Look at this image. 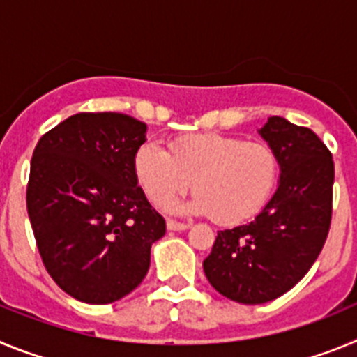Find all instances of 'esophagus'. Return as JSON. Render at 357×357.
Instances as JSON below:
<instances>
[{
	"instance_id": "esophagus-1",
	"label": "esophagus",
	"mask_w": 357,
	"mask_h": 357,
	"mask_svg": "<svg viewBox=\"0 0 357 357\" xmlns=\"http://www.w3.org/2000/svg\"><path fill=\"white\" fill-rule=\"evenodd\" d=\"M166 227H168V230H185L189 229V223L176 222V220H168V222H166Z\"/></svg>"
}]
</instances>
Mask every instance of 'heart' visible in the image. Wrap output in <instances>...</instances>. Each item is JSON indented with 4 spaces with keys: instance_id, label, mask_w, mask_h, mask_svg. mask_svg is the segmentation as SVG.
I'll use <instances>...</instances> for the list:
<instances>
[{
    "instance_id": "b5f03b06",
    "label": "heart",
    "mask_w": 357,
    "mask_h": 357,
    "mask_svg": "<svg viewBox=\"0 0 357 357\" xmlns=\"http://www.w3.org/2000/svg\"><path fill=\"white\" fill-rule=\"evenodd\" d=\"M135 178L148 200L162 207L191 184V209L234 225L264 207L279 178V157L270 144L238 135L188 134L169 143L144 141L134 155Z\"/></svg>"
}]
</instances>
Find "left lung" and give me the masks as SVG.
Masks as SVG:
<instances>
[{
  "mask_svg": "<svg viewBox=\"0 0 357 357\" xmlns=\"http://www.w3.org/2000/svg\"><path fill=\"white\" fill-rule=\"evenodd\" d=\"M261 135L279 157V188L254 222L220 230L204 261L211 286L241 304L289 291L317 261L333 218L334 162L324 141L279 116Z\"/></svg>",
  "mask_w": 357,
  "mask_h": 357,
  "instance_id": "left-lung-1",
  "label": "left lung"
}]
</instances>
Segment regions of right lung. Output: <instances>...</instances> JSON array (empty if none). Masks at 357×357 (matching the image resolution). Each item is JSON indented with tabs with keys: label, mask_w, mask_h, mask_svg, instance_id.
I'll return each mask as SVG.
<instances>
[{
	"label": "right lung",
	"mask_w": 357,
	"mask_h": 357,
	"mask_svg": "<svg viewBox=\"0 0 357 357\" xmlns=\"http://www.w3.org/2000/svg\"><path fill=\"white\" fill-rule=\"evenodd\" d=\"M146 125L121 112H78L33 150L26 207L46 272L68 295L110 304L143 282L164 218L137 185Z\"/></svg>",
	"instance_id": "1"
}]
</instances>
